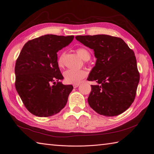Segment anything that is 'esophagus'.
Masks as SVG:
<instances>
[{
    "label": "esophagus",
    "mask_w": 154,
    "mask_h": 154,
    "mask_svg": "<svg viewBox=\"0 0 154 154\" xmlns=\"http://www.w3.org/2000/svg\"><path fill=\"white\" fill-rule=\"evenodd\" d=\"M79 85H80V84H79V83H77V84H73L74 88H76V87H78Z\"/></svg>",
    "instance_id": "esophagus-1"
}]
</instances>
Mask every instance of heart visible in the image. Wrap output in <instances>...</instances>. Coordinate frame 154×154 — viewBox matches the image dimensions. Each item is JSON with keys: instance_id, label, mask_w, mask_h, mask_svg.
Returning a JSON list of instances; mask_svg holds the SVG:
<instances>
[{"instance_id": "1", "label": "heart", "mask_w": 154, "mask_h": 154, "mask_svg": "<svg viewBox=\"0 0 154 154\" xmlns=\"http://www.w3.org/2000/svg\"><path fill=\"white\" fill-rule=\"evenodd\" d=\"M77 53L82 59L83 60H88L91 58V54L88 51L84 48H79L77 49ZM64 54H62L58 60V66L62 67L63 66ZM87 76L86 71L83 70H71L69 69L65 71L63 73V77L65 81L67 83L71 84H77L80 82L82 79Z\"/></svg>"}]
</instances>
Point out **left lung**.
Returning a JSON list of instances; mask_svg holds the SVG:
<instances>
[{
    "instance_id": "obj_1",
    "label": "left lung",
    "mask_w": 154,
    "mask_h": 154,
    "mask_svg": "<svg viewBox=\"0 0 154 154\" xmlns=\"http://www.w3.org/2000/svg\"><path fill=\"white\" fill-rule=\"evenodd\" d=\"M76 39L93 49L97 59L87 78L98 83L91 85L90 106L106 116L123 113L134 101L139 82L134 51L123 39L110 35L76 36Z\"/></svg>"
}]
</instances>
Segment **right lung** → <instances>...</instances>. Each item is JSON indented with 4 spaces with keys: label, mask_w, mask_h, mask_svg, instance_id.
I'll return each instance as SVG.
<instances>
[{
    "label": "right lung",
    "mask_w": 154,
    "mask_h": 154,
    "mask_svg": "<svg viewBox=\"0 0 154 154\" xmlns=\"http://www.w3.org/2000/svg\"><path fill=\"white\" fill-rule=\"evenodd\" d=\"M74 36L45 35L25 44L16 61L15 88L26 108L38 117H49L66 106L72 91L63 85L57 52Z\"/></svg>",
    "instance_id": "1"
}]
</instances>
